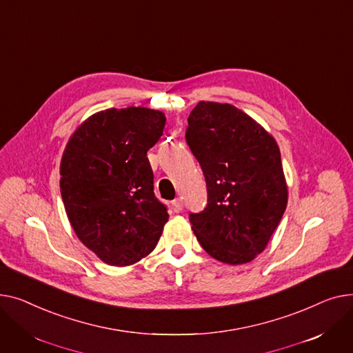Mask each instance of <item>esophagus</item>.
Returning <instances> with one entry per match:
<instances>
[{"mask_svg": "<svg viewBox=\"0 0 353 353\" xmlns=\"http://www.w3.org/2000/svg\"><path fill=\"white\" fill-rule=\"evenodd\" d=\"M172 206H174V210L176 211V212H179L182 208H183V202H182V199H175V201H172Z\"/></svg>", "mask_w": 353, "mask_h": 353, "instance_id": "obj_1", "label": "esophagus"}]
</instances>
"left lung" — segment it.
Wrapping results in <instances>:
<instances>
[{
	"label": "left lung",
	"mask_w": 353,
	"mask_h": 353,
	"mask_svg": "<svg viewBox=\"0 0 353 353\" xmlns=\"http://www.w3.org/2000/svg\"><path fill=\"white\" fill-rule=\"evenodd\" d=\"M186 142L208 190L206 208L190 218L198 242L222 263L254 261L288 203L275 138L231 103L199 101L188 117Z\"/></svg>",
	"instance_id": "left-lung-1"
}]
</instances>
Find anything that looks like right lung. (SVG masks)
<instances>
[{
  "mask_svg": "<svg viewBox=\"0 0 353 353\" xmlns=\"http://www.w3.org/2000/svg\"><path fill=\"white\" fill-rule=\"evenodd\" d=\"M165 121L162 111L143 107L103 110L82 121L65 145L59 188L68 221L107 265L148 256L168 222L147 157Z\"/></svg>",
  "mask_w": 353,
  "mask_h": 353,
  "instance_id": "obj_1",
  "label": "right lung"
}]
</instances>
